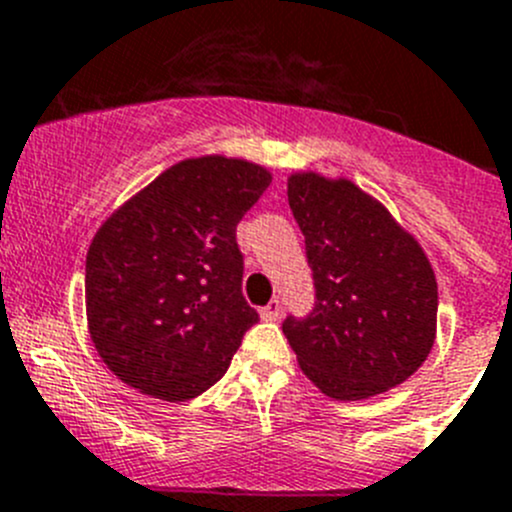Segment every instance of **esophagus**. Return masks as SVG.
Listing matches in <instances>:
<instances>
[{
    "label": "esophagus",
    "instance_id": "1",
    "mask_svg": "<svg viewBox=\"0 0 512 512\" xmlns=\"http://www.w3.org/2000/svg\"><path fill=\"white\" fill-rule=\"evenodd\" d=\"M260 315L265 321H278L280 315H283V303H280V300H270V303L260 310Z\"/></svg>",
    "mask_w": 512,
    "mask_h": 512
}]
</instances>
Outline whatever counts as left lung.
<instances>
[{"mask_svg":"<svg viewBox=\"0 0 512 512\" xmlns=\"http://www.w3.org/2000/svg\"><path fill=\"white\" fill-rule=\"evenodd\" d=\"M288 202L315 288L313 310L283 321L300 369L341 401L407 381L437 331V280L419 242L348 179L293 174Z\"/></svg>","mask_w":512,"mask_h":512,"instance_id":"obj_1","label":"left lung"}]
</instances>
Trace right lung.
Segmentation results:
<instances>
[{
	"mask_svg": "<svg viewBox=\"0 0 512 512\" xmlns=\"http://www.w3.org/2000/svg\"><path fill=\"white\" fill-rule=\"evenodd\" d=\"M270 179L242 159H186L105 219L85 260V308L118 379L164 401L222 379L260 321L242 295L237 224Z\"/></svg>",
	"mask_w": 512,
	"mask_h": 512,
	"instance_id": "1",
	"label": "right lung"
}]
</instances>
